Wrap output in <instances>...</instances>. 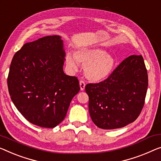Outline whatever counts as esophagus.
I'll list each match as a JSON object with an SVG mask.
<instances>
[{
  "instance_id": "obj_1",
  "label": "esophagus",
  "mask_w": 161,
  "mask_h": 161,
  "mask_svg": "<svg viewBox=\"0 0 161 161\" xmlns=\"http://www.w3.org/2000/svg\"><path fill=\"white\" fill-rule=\"evenodd\" d=\"M85 82L84 81H80V90L82 91L85 90Z\"/></svg>"
}]
</instances>
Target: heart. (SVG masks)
I'll return each mask as SVG.
<instances>
[{
	"label": "heart",
	"mask_w": 161,
	"mask_h": 161,
	"mask_svg": "<svg viewBox=\"0 0 161 161\" xmlns=\"http://www.w3.org/2000/svg\"><path fill=\"white\" fill-rule=\"evenodd\" d=\"M67 66L76 70L77 62L85 67V76L89 80L98 82L108 77L116 66V59L106 50L96 47H81L74 52L68 53L65 56Z\"/></svg>",
	"instance_id": "obj_1"
}]
</instances>
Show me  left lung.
I'll use <instances>...</instances> for the list:
<instances>
[{
    "label": "left lung",
    "instance_id": "1",
    "mask_svg": "<svg viewBox=\"0 0 161 161\" xmlns=\"http://www.w3.org/2000/svg\"><path fill=\"white\" fill-rule=\"evenodd\" d=\"M147 86V71L141 55L126 58L103 81L88 84L85 91L93 123L103 129L132 123L142 111Z\"/></svg>",
    "mask_w": 161,
    "mask_h": 161
}]
</instances>
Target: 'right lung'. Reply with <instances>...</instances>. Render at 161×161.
I'll return each mask as SVG.
<instances>
[{
	"instance_id": "obj_1",
	"label": "right lung",
	"mask_w": 161,
	"mask_h": 161,
	"mask_svg": "<svg viewBox=\"0 0 161 161\" xmlns=\"http://www.w3.org/2000/svg\"><path fill=\"white\" fill-rule=\"evenodd\" d=\"M65 56L61 36L50 35L25 43L13 57L7 80L9 95L35 125H58L80 90L78 79L64 72Z\"/></svg>"
}]
</instances>
